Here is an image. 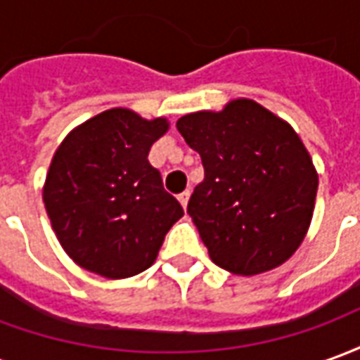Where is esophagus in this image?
Returning a JSON list of instances; mask_svg holds the SVG:
<instances>
[{"label":"esophagus","mask_w":360,"mask_h":360,"mask_svg":"<svg viewBox=\"0 0 360 360\" xmlns=\"http://www.w3.org/2000/svg\"><path fill=\"white\" fill-rule=\"evenodd\" d=\"M177 198H179L181 206H183V208H187V204H188V198H191V193H188V191H185V193H181V195L177 196Z\"/></svg>","instance_id":"1"}]
</instances>
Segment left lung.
<instances>
[{
  "label": "left lung",
  "instance_id": "left-lung-1",
  "mask_svg": "<svg viewBox=\"0 0 360 360\" xmlns=\"http://www.w3.org/2000/svg\"><path fill=\"white\" fill-rule=\"evenodd\" d=\"M177 129L202 158L188 216L212 262L237 276L278 268L309 233L318 173L285 119L250 98L183 115Z\"/></svg>",
  "mask_w": 360,
  "mask_h": 360
}]
</instances>
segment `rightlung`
I'll list each match as a JSON object with an SVG mask.
<instances>
[{"instance_id":"obj_1","label":"right lung","mask_w":360,"mask_h":360,"mask_svg":"<svg viewBox=\"0 0 360 360\" xmlns=\"http://www.w3.org/2000/svg\"><path fill=\"white\" fill-rule=\"evenodd\" d=\"M167 131L165 117L111 108L61 141L42 198L51 229L75 264L125 279L156 262L165 233L183 216L148 162L152 144Z\"/></svg>"}]
</instances>
